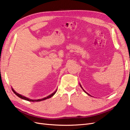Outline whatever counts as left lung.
<instances>
[{
	"label": "left lung",
	"instance_id": "1",
	"mask_svg": "<svg viewBox=\"0 0 130 130\" xmlns=\"http://www.w3.org/2000/svg\"><path fill=\"white\" fill-rule=\"evenodd\" d=\"M80 85V86H81V88H82V86H81V85ZM82 89H83V90H84V89H83V88H82ZM84 92H85V90H84ZM87 93V94H88V93ZM88 95H89V94H88Z\"/></svg>",
	"mask_w": 130,
	"mask_h": 130
}]
</instances>
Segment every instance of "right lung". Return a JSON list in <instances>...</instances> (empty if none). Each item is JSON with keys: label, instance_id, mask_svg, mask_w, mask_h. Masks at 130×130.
I'll return each instance as SVG.
<instances>
[{"label": "right lung", "instance_id": "obj_1", "mask_svg": "<svg viewBox=\"0 0 130 130\" xmlns=\"http://www.w3.org/2000/svg\"><path fill=\"white\" fill-rule=\"evenodd\" d=\"M12 91L13 92V93L15 94V95H16L17 96H18L19 98H21V99H24V100H27V101H32V102H35V101H41L47 99H49V98H51V97H52V96L54 95V94L56 93V91H57V90H56L53 93H52V94H50V95H49L48 96H46V97H45V98H43V99H38V100H32V99H29V98H26V97H25V96H23V95H21V94H19L17 93V92H15L14 91V89H13L12 88Z\"/></svg>", "mask_w": 130, "mask_h": 130}]
</instances>
